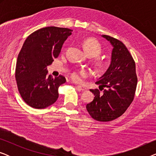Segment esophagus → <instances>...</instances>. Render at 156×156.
<instances>
[{
    "label": "esophagus",
    "instance_id": "obj_1",
    "mask_svg": "<svg viewBox=\"0 0 156 156\" xmlns=\"http://www.w3.org/2000/svg\"><path fill=\"white\" fill-rule=\"evenodd\" d=\"M77 87H78L79 89H80L81 91H87V87H82V86H77Z\"/></svg>",
    "mask_w": 156,
    "mask_h": 156
}]
</instances>
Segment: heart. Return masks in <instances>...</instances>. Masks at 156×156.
<instances>
[{
    "label": "heart",
    "instance_id": "heart-1",
    "mask_svg": "<svg viewBox=\"0 0 156 156\" xmlns=\"http://www.w3.org/2000/svg\"><path fill=\"white\" fill-rule=\"evenodd\" d=\"M83 47L85 52L89 57H97L101 54V47L99 43V42L93 39V38H88L85 40ZM87 74V72L85 70H80V71H74L71 74L72 80L74 81L81 80L82 76H85Z\"/></svg>",
    "mask_w": 156,
    "mask_h": 156
}]
</instances>
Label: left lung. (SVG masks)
Returning <instances> with one entry per match:
<instances>
[{
  "label": "left lung",
  "mask_w": 156,
  "mask_h": 156,
  "mask_svg": "<svg viewBox=\"0 0 156 156\" xmlns=\"http://www.w3.org/2000/svg\"><path fill=\"white\" fill-rule=\"evenodd\" d=\"M102 37L113 46L112 61L96 82L99 89H90L95 97L86 108L94 119L106 122L119 118L129 108L134 99L138 79L135 62L125 44L111 36Z\"/></svg>",
  "instance_id": "obj_1"
}]
</instances>
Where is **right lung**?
<instances>
[{
    "mask_svg": "<svg viewBox=\"0 0 156 156\" xmlns=\"http://www.w3.org/2000/svg\"><path fill=\"white\" fill-rule=\"evenodd\" d=\"M71 29L46 27L30 34L17 59L16 80L19 93L27 105L44 108L58 99V88L65 76H48L47 67L60 53L64 42L72 35Z\"/></svg>",
    "mask_w": 156,
    "mask_h": 156,
    "instance_id": "1",
    "label": "right lung"
}]
</instances>
